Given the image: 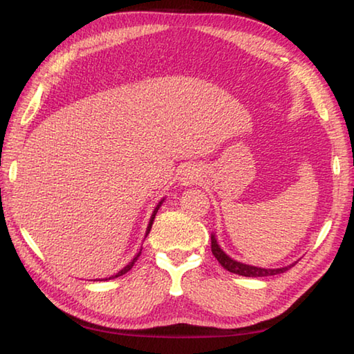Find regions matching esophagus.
Listing matches in <instances>:
<instances>
[{
  "mask_svg": "<svg viewBox=\"0 0 354 354\" xmlns=\"http://www.w3.org/2000/svg\"><path fill=\"white\" fill-rule=\"evenodd\" d=\"M196 181H198V171H196L195 169L184 170L183 176H181L183 185H192V184H195Z\"/></svg>",
  "mask_w": 354,
  "mask_h": 354,
  "instance_id": "1",
  "label": "esophagus"
}]
</instances>
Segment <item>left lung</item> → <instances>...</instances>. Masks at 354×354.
<instances>
[{
	"label": "left lung",
	"instance_id": "obj_1",
	"mask_svg": "<svg viewBox=\"0 0 354 354\" xmlns=\"http://www.w3.org/2000/svg\"><path fill=\"white\" fill-rule=\"evenodd\" d=\"M211 248H212V254L217 257V261L220 262L221 267L226 268V270L231 273L241 274V277H250V278L272 277V274L284 273L286 270H289L290 268V266L283 267V268H259V267H253V266H247V263L237 262L223 253V250L218 247L217 241H215V236H211Z\"/></svg>",
	"mask_w": 354,
	"mask_h": 354
}]
</instances>
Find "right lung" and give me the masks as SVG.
I'll return each mask as SVG.
<instances>
[{
    "label": "right lung",
    "instance_id": "right-lung-1",
    "mask_svg": "<svg viewBox=\"0 0 354 354\" xmlns=\"http://www.w3.org/2000/svg\"><path fill=\"white\" fill-rule=\"evenodd\" d=\"M160 205H162V201H160V203H159V205H158V207H156V209H154V212H153V215H151V220H149L148 230H147V236H148V232H149V231H151V226H153V221H154V217H156V212H158V209H159V206H160ZM139 256H140V253H139V254H137V256L134 257V259H133V261H131V262L128 263V266L123 268V270H120V272H118L117 274H113V277H111L109 279H112V278H118V277H122V274H124V273H127V272H129V270H131V268H133V266H134V262L137 261V257H139Z\"/></svg>",
    "mask_w": 354,
    "mask_h": 354
}]
</instances>
